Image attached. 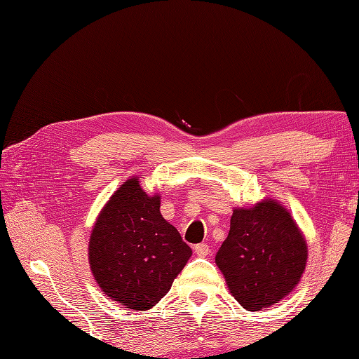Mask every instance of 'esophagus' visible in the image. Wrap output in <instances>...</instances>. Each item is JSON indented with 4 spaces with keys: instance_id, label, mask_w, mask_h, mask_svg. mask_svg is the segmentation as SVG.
Masks as SVG:
<instances>
[{
    "instance_id": "obj_1",
    "label": "esophagus",
    "mask_w": 359,
    "mask_h": 359,
    "mask_svg": "<svg viewBox=\"0 0 359 359\" xmlns=\"http://www.w3.org/2000/svg\"><path fill=\"white\" fill-rule=\"evenodd\" d=\"M194 251H196L197 256L205 257V256L210 255V247L207 245V243H197V245L194 247Z\"/></svg>"
}]
</instances>
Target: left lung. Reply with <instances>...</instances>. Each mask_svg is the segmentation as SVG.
Returning <instances> with one entry per match:
<instances>
[{"mask_svg":"<svg viewBox=\"0 0 359 359\" xmlns=\"http://www.w3.org/2000/svg\"><path fill=\"white\" fill-rule=\"evenodd\" d=\"M307 241L290 211L271 197L234 208L230 231L216 255L228 290L248 311L284 299L299 284Z\"/></svg>","mask_w":359,"mask_h":359,"instance_id":"left-lung-1","label":"left lung"}]
</instances>
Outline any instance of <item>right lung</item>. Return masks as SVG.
I'll list each match as a JSON object with an SVG mask.
<instances>
[{
  "instance_id": "obj_1",
  "label": "right lung",
  "mask_w": 359,
  "mask_h": 359,
  "mask_svg": "<svg viewBox=\"0 0 359 359\" xmlns=\"http://www.w3.org/2000/svg\"><path fill=\"white\" fill-rule=\"evenodd\" d=\"M191 255L160 212V194L144 193L137 175L104 203L88 245L90 271L102 292L139 311L152 309L170 292Z\"/></svg>"
}]
</instances>
